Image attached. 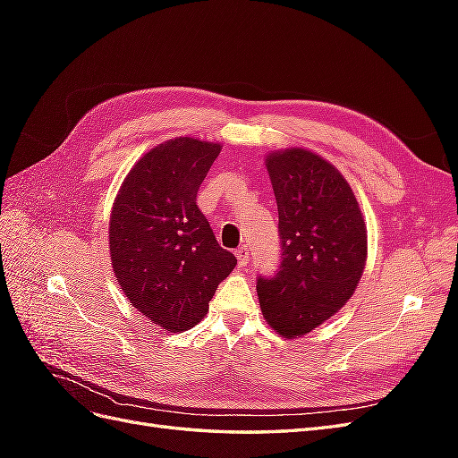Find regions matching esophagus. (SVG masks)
<instances>
[{
  "instance_id": "esophagus-1",
  "label": "esophagus",
  "mask_w": 458,
  "mask_h": 458,
  "mask_svg": "<svg viewBox=\"0 0 458 458\" xmlns=\"http://www.w3.org/2000/svg\"><path fill=\"white\" fill-rule=\"evenodd\" d=\"M234 256H237V259H239V266H241V267H244L246 263H248V258H250V252H248V248H246V246H242L241 250L234 252Z\"/></svg>"
}]
</instances>
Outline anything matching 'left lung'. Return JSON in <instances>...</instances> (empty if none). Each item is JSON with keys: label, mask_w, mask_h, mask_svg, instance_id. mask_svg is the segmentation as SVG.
I'll return each mask as SVG.
<instances>
[{"label": "left lung", "mask_w": 458, "mask_h": 458, "mask_svg": "<svg viewBox=\"0 0 458 458\" xmlns=\"http://www.w3.org/2000/svg\"><path fill=\"white\" fill-rule=\"evenodd\" d=\"M283 244L281 269L258 279L259 308L283 338H300L353 296L367 263V224L345 177L303 147L266 157Z\"/></svg>", "instance_id": "left-lung-1"}]
</instances>
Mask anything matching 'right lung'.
Here are the masks:
<instances>
[{
    "mask_svg": "<svg viewBox=\"0 0 458 458\" xmlns=\"http://www.w3.org/2000/svg\"><path fill=\"white\" fill-rule=\"evenodd\" d=\"M221 143L175 137L133 164L108 221L110 261L131 306L170 332L199 325L237 266L197 206Z\"/></svg>",
    "mask_w": 458,
    "mask_h": 458,
    "instance_id": "1",
    "label": "right lung"
}]
</instances>
